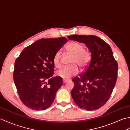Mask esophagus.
<instances>
[{"label": "esophagus", "mask_w": 130, "mask_h": 130, "mask_svg": "<svg viewBox=\"0 0 130 130\" xmlns=\"http://www.w3.org/2000/svg\"><path fill=\"white\" fill-rule=\"evenodd\" d=\"M68 81V79H63V83H65L67 82Z\"/></svg>", "instance_id": "obj_1"}]
</instances>
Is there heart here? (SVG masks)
<instances>
[{
    "label": "heart",
    "mask_w": 130,
    "mask_h": 130,
    "mask_svg": "<svg viewBox=\"0 0 130 130\" xmlns=\"http://www.w3.org/2000/svg\"><path fill=\"white\" fill-rule=\"evenodd\" d=\"M81 43L72 42L67 46V50L73 54L71 63L69 66L62 68L57 72V75L62 79H68L71 76L76 75L79 73V68L76 65H78L82 68H85L89 63L90 60V53L87 50H84ZM61 51H57L53 57V63L56 68H60L61 66Z\"/></svg>",
    "instance_id": "obj_1"
}]
</instances>
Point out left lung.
Listing matches in <instances>:
<instances>
[{
  "label": "left lung",
  "instance_id": "1",
  "mask_svg": "<svg viewBox=\"0 0 130 130\" xmlns=\"http://www.w3.org/2000/svg\"><path fill=\"white\" fill-rule=\"evenodd\" d=\"M68 39L84 43L91 53V59L84 73L72 79L71 92L78 106L87 111L100 108L108 100L117 78L118 65L111 47L94 35H73Z\"/></svg>",
  "mask_w": 130,
  "mask_h": 130
}]
</instances>
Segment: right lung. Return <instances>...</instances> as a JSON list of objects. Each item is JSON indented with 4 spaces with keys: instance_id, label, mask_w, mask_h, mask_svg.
<instances>
[{
    "instance_id": "add662e5",
    "label": "right lung",
    "mask_w": 130,
    "mask_h": 130,
    "mask_svg": "<svg viewBox=\"0 0 130 130\" xmlns=\"http://www.w3.org/2000/svg\"><path fill=\"white\" fill-rule=\"evenodd\" d=\"M68 40L41 38L22 51L15 61L13 78L19 98L29 108L45 110L63 84L54 73L53 57ZM47 81V82H46Z\"/></svg>"
}]
</instances>
